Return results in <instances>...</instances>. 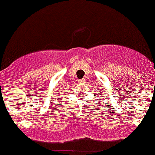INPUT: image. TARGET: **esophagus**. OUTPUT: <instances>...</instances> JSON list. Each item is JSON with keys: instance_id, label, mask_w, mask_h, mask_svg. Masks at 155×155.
Listing matches in <instances>:
<instances>
[{"instance_id": "obj_1", "label": "esophagus", "mask_w": 155, "mask_h": 155, "mask_svg": "<svg viewBox=\"0 0 155 155\" xmlns=\"http://www.w3.org/2000/svg\"><path fill=\"white\" fill-rule=\"evenodd\" d=\"M84 82H85V80H84V79L80 80V81H79V83H80V84H83V83H84Z\"/></svg>"}]
</instances>
